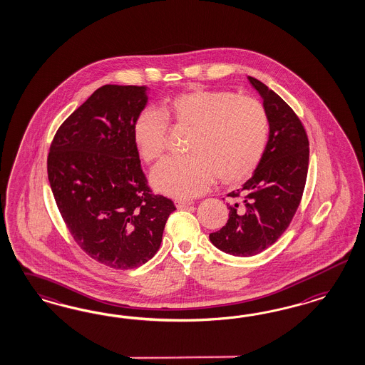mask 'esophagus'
<instances>
[{
	"label": "esophagus",
	"instance_id": "1",
	"mask_svg": "<svg viewBox=\"0 0 365 365\" xmlns=\"http://www.w3.org/2000/svg\"><path fill=\"white\" fill-rule=\"evenodd\" d=\"M192 202L191 200H182V199H177L175 200V206L178 209H186L188 206H191Z\"/></svg>",
	"mask_w": 365,
	"mask_h": 365
}]
</instances>
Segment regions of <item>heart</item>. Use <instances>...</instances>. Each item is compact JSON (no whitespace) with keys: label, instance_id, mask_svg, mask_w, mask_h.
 <instances>
[{"label":"heart","instance_id":"obj_1","mask_svg":"<svg viewBox=\"0 0 365 365\" xmlns=\"http://www.w3.org/2000/svg\"><path fill=\"white\" fill-rule=\"evenodd\" d=\"M162 113L139 112L133 122V143L144 162L158 160L166 151L168 123L191 128L188 156L167 158L155 167L156 191L177 199L203 194L217 175L235 185L252 177L265 153L269 119L264 106L230 91L192 87L171 98Z\"/></svg>","mask_w":365,"mask_h":365}]
</instances>
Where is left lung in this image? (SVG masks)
Returning <instances> with one entry per match:
<instances>
[{"label":"left lung","mask_w":365,"mask_h":365,"mask_svg":"<svg viewBox=\"0 0 365 365\" xmlns=\"http://www.w3.org/2000/svg\"><path fill=\"white\" fill-rule=\"evenodd\" d=\"M247 78L264 100L269 139L253 177L227 194L232 198L227 223L210 234L215 247L237 257L261 253L287 230L302 198L309 165V140L299 116L264 83Z\"/></svg>","instance_id":"obj_1"}]
</instances>
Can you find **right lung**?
I'll use <instances>...</instances> for the list:
<instances>
[{"label": "right lung", "mask_w": 365, "mask_h": 365, "mask_svg": "<svg viewBox=\"0 0 365 365\" xmlns=\"http://www.w3.org/2000/svg\"><path fill=\"white\" fill-rule=\"evenodd\" d=\"M147 87L96 89L57 130L48 179L73 240L113 269H133L158 252L174 202L154 195L133 143Z\"/></svg>", "instance_id": "right-lung-1"}]
</instances>
